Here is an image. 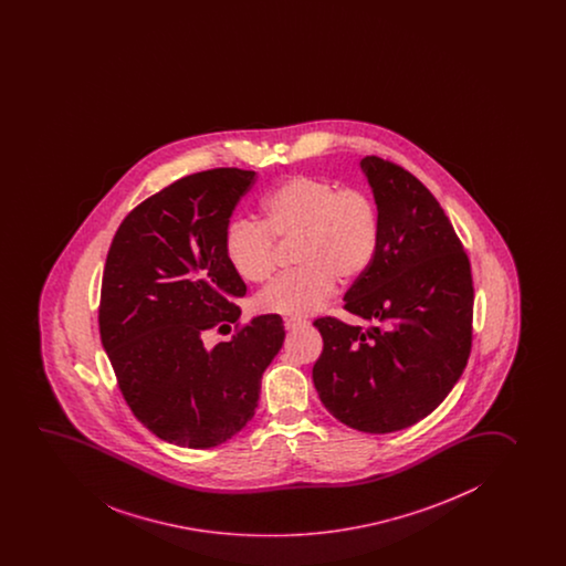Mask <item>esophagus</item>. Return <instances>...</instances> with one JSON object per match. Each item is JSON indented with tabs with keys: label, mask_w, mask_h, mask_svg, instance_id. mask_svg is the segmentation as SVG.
<instances>
[{
	"label": "esophagus",
	"mask_w": 566,
	"mask_h": 566,
	"mask_svg": "<svg viewBox=\"0 0 566 566\" xmlns=\"http://www.w3.org/2000/svg\"><path fill=\"white\" fill-rule=\"evenodd\" d=\"M305 325H310V321L300 319V317H287V319L284 321V327H286L287 331H295V328H302L305 327Z\"/></svg>",
	"instance_id": "34e87169"
}]
</instances>
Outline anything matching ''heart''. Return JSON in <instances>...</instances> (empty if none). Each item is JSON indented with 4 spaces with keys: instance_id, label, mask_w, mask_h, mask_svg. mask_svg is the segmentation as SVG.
Segmentation results:
<instances>
[{
    "instance_id": "heart-1",
    "label": "heart",
    "mask_w": 566,
    "mask_h": 566,
    "mask_svg": "<svg viewBox=\"0 0 566 566\" xmlns=\"http://www.w3.org/2000/svg\"><path fill=\"white\" fill-rule=\"evenodd\" d=\"M264 221L238 220L226 233V254L241 279L261 284L279 266V237L295 243V271L282 274L256 297L261 312L305 317L376 261L381 216L366 190L338 187L313 175H294L261 200Z\"/></svg>"
}]
</instances>
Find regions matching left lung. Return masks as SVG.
Returning a JSON list of instances; mask_svg holds the SVG:
<instances>
[{"instance_id":"8db88e82","label":"left lung","mask_w":566,"mask_h":566,"mask_svg":"<svg viewBox=\"0 0 566 566\" xmlns=\"http://www.w3.org/2000/svg\"><path fill=\"white\" fill-rule=\"evenodd\" d=\"M381 216L376 261L346 292L368 328L319 317L313 384L346 427L387 434L417 424L448 397L473 340L471 262L432 192L401 165L361 159Z\"/></svg>"}]
</instances>
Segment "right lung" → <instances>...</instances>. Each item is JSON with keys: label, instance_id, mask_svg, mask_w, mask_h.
<instances>
[{"label": "right lung", "instance_id": "obj_1", "mask_svg": "<svg viewBox=\"0 0 566 566\" xmlns=\"http://www.w3.org/2000/svg\"><path fill=\"white\" fill-rule=\"evenodd\" d=\"M254 171L218 167L175 180L136 206L108 249L98 333L134 417L165 442L208 450L253 418L262 371L284 343L261 315L206 348V331L239 323L247 286L226 233Z\"/></svg>", "mask_w": 566, "mask_h": 566}]
</instances>
